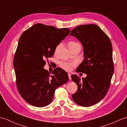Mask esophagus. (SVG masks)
I'll list each match as a JSON object with an SVG mask.
<instances>
[{"instance_id": "obj_1", "label": "esophagus", "mask_w": 127, "mask_h": 127, "mask_svg": "<svg viewBox=\"0 0 127 127\" xmlns=\"http://www.w3.org/2000/svg\"><path fill=\"white\" fill-rule=\"evenodd\" d=\"M68 77H69V80H71V74H69V73H68Z\"/></svg>"}]
</instances>
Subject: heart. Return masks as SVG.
Listing matches in <instances>:
<instances>
[{
	"instance_id": "1",
	"label": "heart",
	"mask_w": 127,
	"mask_h": 127,
	"mask_svg": "<svg viewBox=\"0 0 127 127\" xmlns=\"http://www.w3.org/2000/svg\"><path fill=\"white\" fill-rule=\"evenodd\" d=\"M68 46L69 47V48L70 50H72L73 48H74L75 47H77V46H81V45H80V44L77 43L75 41H69L68 43ZM59 47V46H58L57 47L56 49V51L57 50L58 48ZM60 65L61 68L65 70L66 71H70L72 69V67H73L75 65V63H67V62H62L60 63Z\"/></svg>"
}]
</instances>
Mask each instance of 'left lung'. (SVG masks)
Instances as JSON below:
<instances>
[{
    "label": "left lung",
    "instance_id": "left-lung-1",
    "mask_svg": "<svg viewBox=\"0 0 127 127\" xmlns=\"http://www.w3.org/2000/svg\"><path fill=\"white\" fill-rule=\"evenodd\" d=\"M70 35L77 38L83 47L84 59L76 71L87 74L81 80L76 75H71L77 86L72 98L80 106H92L106 95L114 74L111 42L98 26L92 24L76 27Z\"/></svg>",
    "mask_w": 127,
    "mask_h": 127
}]
</instances>
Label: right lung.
Returning <instances> with one entry per match:
<instances>
[{"label":"right lung","instance_id":"add662e5","mask_svg":"<svg viewBox=\"0 0 127 127\" xmlns=\"http://www.w3.org/2000/svg\"><path fill=\"white\" fill-rule=\"evenodd\" d=\"M70 30L37 23L21 35L13 58L16 85L20 95L28 104L44 107L52 100L55 90L69 80L60 68L50 75L44 67L45 59L52 57L57 46Z\"/></svg>","mask_w":127,"mask_h":127}]
</instances>
